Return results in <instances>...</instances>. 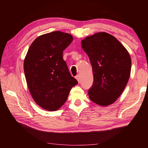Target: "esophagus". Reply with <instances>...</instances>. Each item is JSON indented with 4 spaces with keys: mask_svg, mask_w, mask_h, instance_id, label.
<instances>
[{
    "mask_svg": "<svg viewBox=\"0 0 148 148\" xmlns=\"http://www.w3.org/2000/svg\"><path fill=\"white\" fill-rule=\"evenodd\" d=\"M76 79L77 80V82H80V76H79V74H77V76H76Z\"/></svg>",
    "mask_w": 148,
    "mask_h": 148,
    "instance_id": "34e87169",
    "label": "esophagus"
}]
</instances>
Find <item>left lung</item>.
<instances>
[{"mask_svg":"<svg viewBox=\"0 0 148 148\" xmlns=\"http://www.w3.org/2000/svg\"><path fill=\"white\" fill-rule=\"evenodd\" d=\"M93 72V83L89 89L91 101L108 106L121 95L129 81L131 59L125 47L112 35L98 32L82 41Z\"/></svg>","mask_w":148,"mask_h":148,"instance_id":"left-lung-1","label":"left lung"}]
</instances>
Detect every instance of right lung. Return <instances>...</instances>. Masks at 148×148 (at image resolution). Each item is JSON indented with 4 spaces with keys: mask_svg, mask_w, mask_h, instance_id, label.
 Instances as JSON below:
<instances>
[{
    "mask_svg": "<svg viewBox=\"0 0 148 148\" xmlns=\"http://www.w3.org/2000/svg\"><path fill=\"white\" fill-rule=\"evenodd\" d=\"M72 35L54 31L40 36L30 46L24 61V72L29 91L36 103L56 111L77 84L62 57L72 42Z\"/></svg>",
    "mask_w": 148,
    "mask_h": 148,
    "instance_id": "obj_1",
    "label": "right lung"
}]
</instances>
